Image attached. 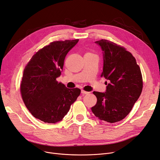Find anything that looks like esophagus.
I'll return each instance as SVG.
<instances>
[{"label": "esophagus", "instance_id": "obj_1", "mask_svg": "<svg viewBox=\"0 0 160 160\" xmlns=\"http://www.w3.org/2000/svg\"><path fill=\"white\" fill-rule=\"evenodd\" d=\"M81 93H82V94H87L88 93V92L85 91H84V90H81Z\"/></svg>", "mask_w": 160, "mask_h": 160}]
</instances>
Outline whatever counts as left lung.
<instances>
[{"label":"left lung","instance_id":"obj_1","mask_svg":"<svg viewBox=\"0 0 160 160\" xmlns=\"http://www.w3.org/2000/svg\"><path fill=\"white\" fill-rule=\"evenodd\" d=\"M103 50L101 77L109 80L106 92L94 91L97 104L91 110L99 119L113 123L123 119L142 92V76L135 58L123 47L106 39L96 41Z\"/></svg>","mask_w":160,"mask_h":160}]
</instances>
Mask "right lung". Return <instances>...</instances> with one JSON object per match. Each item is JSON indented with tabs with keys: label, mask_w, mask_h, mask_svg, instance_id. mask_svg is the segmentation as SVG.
<instances>
[{
	"label": "right lung",
	"mask_w": 160,
	"mask_h": 160,
	"mask_svg": "<svg viewBox=\"0 0 160 160\" xmlns=\"http://www.w3.org/2000/svg\"><path fill=\"white\" fill-rule=\"evenodd\" d=\"M79 39L56 41L39 50L25 66L20 84L22 98L32 116L44 123L62 120L81 93L56 78L69 51Z\"/></svg>",
	"instance_id": "right-lung-1"
}]
</instances>
